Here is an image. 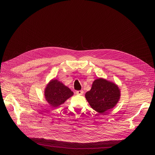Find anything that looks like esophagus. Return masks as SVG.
I'll return each mask as SVG.
<instances>
[{"label":"esophagus","mask_w":155,"mask_h":155,"mask_svg":"<svg viewBox=\"0 0 155 155\" xmlns=\"http://www.w3.org/2000/svg\"><path fill=\"white\" fill-rule=\"evenodd\" d=\"M76 93H77V94H78V95H82L83 94V90L77 91H76Z\"/></svg>","instance_id":"34e87169"}]
</instances>
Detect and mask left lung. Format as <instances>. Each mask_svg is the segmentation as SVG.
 Returning a JSON list of instances; mask_svg holds the SVG:
<instances>
[{
  "mask_svg": "<svg viewBox=\"0 0 155 155\" xmlns=\"http://www.w3.org/2000/svg\"><path fill=\"white\" fill-rule=\"evenodd\" d=\"M120 96L118 87L112 82L102 78L96 80L90 91L85 97L90 105L99 114H106L108 110L114 108Z\"/></svg>",
  "mask_w": 155,
  "mask_h": 155,
  "instance_id": "1",
  "label": "left lung"
}]
</instances>
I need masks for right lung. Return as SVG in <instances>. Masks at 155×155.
<instances>
[{"label": "right lung", "mask_w": 155, "mask_h": 155, "mask_svg": "<svg viewBox=\"0 0 155 155\" xmlns=\"http://www.w3.org/2000/svg\"><path fill=\"white\" fill-rule=\"evenodd\" d=\"M73 94L68 87L64 86L57 80L51 81L45 91L46 100L52 107H56L62 104Z\"/></svg>", "instance_id": "obj_1"}]
</instances>
